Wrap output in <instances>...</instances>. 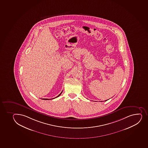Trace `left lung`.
I'll use <instances>...</instances> for the list:
<instances>
[{"label":"left lung","instance_id":"1","mask_svg":"<svg viewBox=\"0 0 148 148\" xmlns=\"http://www.w3.org/2000/svg\"><path fill=\"white\" fill-rule=\"evenodd\" d=\"M107 101V100H106V101Z\"/></svg>","mask_w":148,"mask_h":148}]
</instances>
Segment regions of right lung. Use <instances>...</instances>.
<instances>
[{"label": "right lung", "mask_w": 148, "mask_h": 148, "mask_svg": "<svg viewBox=\"0 0 148 148\" xmlns=\"http://www.w3.org/2000/svg\"><path fill=\"white\" fill-rule=\"evenodd\" d=\"M62 92H61V93H60V94L59 95H58V96H57V97H55V98H53V99H44V100H47V99H54L55 98H57V97H59V96H60V95H61V94H62Z\"/></svg>", "instance_id": "add662e5"}]
</instances>
